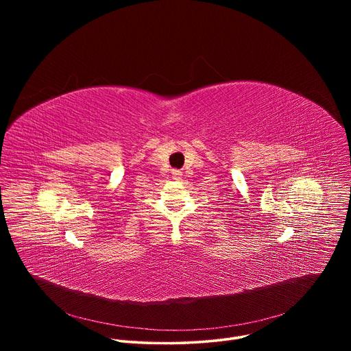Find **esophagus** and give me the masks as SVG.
<instances>
[{
	"label": "esophagus",
	"mask_w": 351,
	"mask_h": 351,
	"mask_svg": "<svg viewBox=\"0 0 351 351\" xmlns=\"http://www.w3.org/2000/svg\"><path fill=\"white\" fill-rule=\"evenodd\" d=\"M182 176H183V173H182L180 171H173V179L180 180V179H182Z\"/></svg>",
	"instance_id": "esophagus-1"
}]
</instances>
